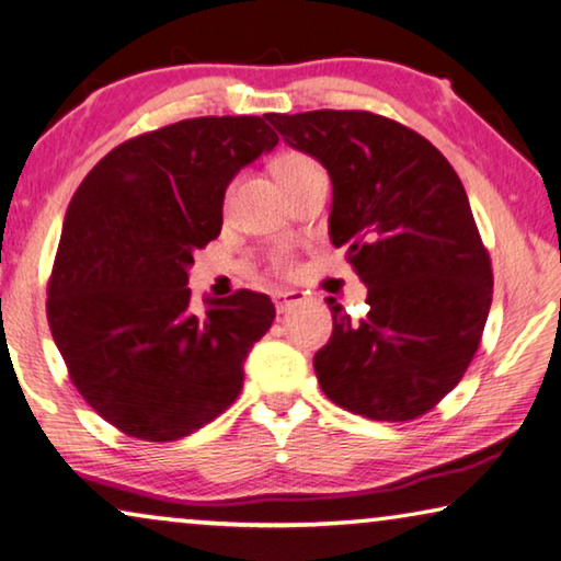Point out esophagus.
<instances>
[{
	"label": "esophagus",
	"mask_w": 561,
	"mask_h": 561,
	"mask_svg": "<svg viewBox=\"0 0 561 561\" xmlns=\"http://www.w3.org/2000/svg\"><path fill=\"white\" fill-rule=\"evenodd\" d=\"M306 300V293L302 290H275L273 293V302H275V310L278 313H286L293 306H298V302Z\"/></svg>",
	"instance_id": "1"
}]
</instances>
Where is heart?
<instances>
[{
	"instance_id": "b5f03b06",
	"label": "heart",
	"mask_w": 561,
	"mask_h": 561,
	"mask_svg": "<svg viewBox=\"0 0 561 561\" xmlns=\"http://www.w3.org/2000/svg\"><path fill=\"white\" fill-rule=\"evenodd\" d=\"M273 169H275V176H278V181H288V179L300 176V173L318 171L320 167L306 153H283L280 159L275 161ZM273 261H275V265H278V268H288V265H290L288 255H283V253H275Z\"/></svg>"
}]
</instances>
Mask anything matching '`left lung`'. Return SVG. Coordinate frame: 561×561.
<instances>
[{"label": "left lung", "mask_w": 561, "mask_h": 561, "mask_svg": "<svg viewBox=\"0 0 561 561\" xmlns=\"http://www.w3.org/2000/svg\"><path fill=\"white\" fill-rule=\"evenodd\" d=\"M333 183L330 241L367 286L351 318L328 298L333 335L313 357L330 400L370 420L425 415L480 345L492 268L465 186L412 128L370 112L265 114Z\"/></svg>", "instance_id": "obj_1"}]
</instances>
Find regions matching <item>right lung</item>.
Masks as SVG:
<instances>
[{"mask_svg": "<svg viewBox=\"0 0 561 561\" xmlns=\"http://www.w3.org/2000/svg\"><path fill=\"white\" fill-rule=\"evenodd\" d=\"M278 136L265 116H201L108 151L73 194L47 318L71 382L122 433L169 443L216 420L271 328L268 296L194 308V251L224 226L228 183Z\"/></svg>", "mask_w": 561, "mask_h": 561, "instance_id": "obj_1", "label": "right lung"}]
</instances>
